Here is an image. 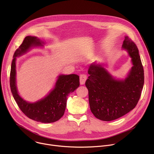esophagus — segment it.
<instances>
[{
    "instance_id": "esophagus-1",
    "label": "esophagus",
    "mask_w": 154,
    "mask_h": 154,
    "mask_svg": "<svg viewBox=\"0 0 154 154\" xmlns=\"http://www.w3.org/2000/svg\"><path fill=\"white\" fill-rule=\"evenodd\" d=\"M87 78H88L87 75H85V74L81 75L80 76H79V82H80V85H85V82H86Z\"/></svg>"
}]
</instances>
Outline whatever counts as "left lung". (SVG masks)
Segmentation results:
<instances>
[{"label": "left lung", "instance_id": "left-lung-1", "mask_svg": "<svg viewBox=\"0 0 154 154\" xmlns=\"http://www.w3.org/2000/svg\"><path fill=\"white\" fill-rule=\"evenodd\" d=\"M122 49L131 57L132 67L125 78L113 76L104 63H92L86 81L90 109L98 119L109 122L132 110L137 103L144 82V69L136 45L125 36Z\"/></svg>", "mask_w": 154, "mask_h": 154}]
</instances>
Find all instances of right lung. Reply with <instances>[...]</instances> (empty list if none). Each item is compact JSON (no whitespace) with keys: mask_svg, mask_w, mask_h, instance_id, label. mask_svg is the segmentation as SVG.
I'll use <instances>...</instances> for the list:
<instances>
[{"mask_svg":"<svg viewBox=\"0 0 154 154\" xmlns=\"http://www.w3.org/2000/svg\"><path fill=\"white\" fill-rule=\"evenodd\" d=\"M45 44L44 41L36 36H28L25 38L13 57L10 85L13 97L23 113L36 122L50 123L58 120L63 115L67 96L79 86V78L75 74L59 75L53 89L43 98L34 102L23 99L18 93L17 86V59L33 48H43Z\"/></svg>","mask_w":154,"mask_h":154,"instance_id":"1","label":"right lung"}]
</instances>
